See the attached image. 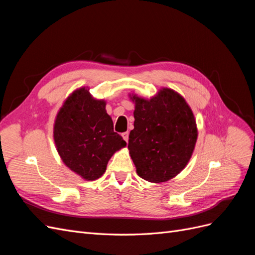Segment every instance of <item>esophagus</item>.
<instances>
[{
	"label": "esophagus",
	"instance_id": "esophagus-1",
	"mask_svg": "<svg viewBox=\"0 0 255 255\" xmlns=\"http://www.w3.org/2000/svg\"><path fill=\"white\" fill-rule=\"evenodd\" d=\"M128 132H125V133H122V137H123V139H125L127 142L128 141Z\"/></svg>",
	"mask_w": 255,
	"mask_h": 255
}]
</instances>
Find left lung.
Here are the masks:
<instances>
[{"instance_id":"obj_1","label":"left lung","mask_w":255,"mask_h":255,"mask_svg":"<svg viewBox=\"0 0 255 255\" xmlns=\"http://www.w3.org/2000/svg\"><path fill=\"white\" fill-rule=\"evenodd\" d=\"M130 99L135 121L128 148L137 174L151 183L171 180L186 167L195 149L198 129L192 111L169 88L150 100L136 95Z\"/></svg>"}]
</instances>
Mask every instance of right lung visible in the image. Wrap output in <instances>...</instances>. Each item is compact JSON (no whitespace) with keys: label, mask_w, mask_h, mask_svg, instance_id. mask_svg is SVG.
Returning <instances> with one entry per match:
<instances>
[{"label":"right lung","mask_w":255,"mask_h":255,"mask_svg":"<svg viewBox=\"0 0 255 255\" xmlns=\"http://www.w3.org/2000/svg\"><path fill=\"white\" fill-rule=\"evenodd\" d=\"M104 100L92 98L89 89H76L67 98L54 123V141L64 164L84 180L99 179L113 154L127 142L114 132Z\"/></svg>","instance_id":"add662e5"}]
</instances>
